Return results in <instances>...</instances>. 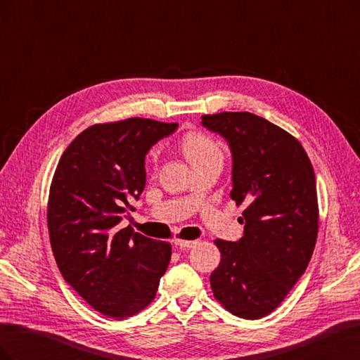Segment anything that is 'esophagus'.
<instances>
[{
  "instance_id": "34e87169",
  "label": "esophagus",
  "mask_w": 360,
  "mask_h": 360,
  "mask_svg": "<svg viewBox=\"0 0 360 360\" xmlns=\"http://www.w3.org/2000/svg\"><path fill=\"white\" fill-rule=\"evenodd\" d=\"M197 243L198 240H181V238H176V240H174V245L179 248H193Z\"/></svg>"
}]
</instances>
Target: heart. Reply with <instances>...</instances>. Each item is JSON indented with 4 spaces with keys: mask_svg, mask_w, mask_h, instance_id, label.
<instances>
[{
    "mask_svg": "<svg viewBox=\"0 0 360 360\" xmlns=\"http://www.w3.org/2000/svg\"><path fill=\"white\" fill-rule=\"evenodd\" d=\"M181 151L184 153V156L188 158V160L192 163V167L198 165V163L214 158V156H222V150L219 147V144L216 143L214 139H212L210 136H207L204 134L200 132H189L181 138L180 143ZM158 158V151L153 150L150 153V159L156 160Z\"/></svg>",
    "mask_w": 360,
    "mask_h": 360,
    "instance_id": "obj_1",
    "label": "heart"
}]
</instances>
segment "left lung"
Wrapping results in <instances>:
<instances>
[{"instance_id":"left-lung-1","label":"left lung","mask_w":360,"mask_h":360,"mask_svg":"<svg viewBox=\"0 0 360 360\" xmlns=\"http://www.w3.org/2000/svg\"><path fill=\"white\" fill-rule=\"evenodd\" d=\"M201 118L230 146V197L246 204L240 240H214L221 263L210 285L226 311L263 319L287 297L312 257L319 233L314 168L299 141L263 117L221 112Z\"/></svg>"}]
</instances>
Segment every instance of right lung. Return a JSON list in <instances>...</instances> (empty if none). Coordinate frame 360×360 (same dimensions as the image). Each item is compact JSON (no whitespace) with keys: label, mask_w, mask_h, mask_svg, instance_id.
<instances>
[{"label":"right lung","mask_w":360,"mask_h":360,"mask_svg":"<svg viewBox=\"0 0 360 360\" xmlns=\"http://www.w3.org/2000/svg\"><path fill=\"white\" fill-rule=\"evenodd\" d=\"M177 127L139 117L94 124L72 141L53 174L48 230L57 266L86 303L111 319L148 307L169 264V243L118 224L146 188L148 150Z\"/></svg>","instance_id":"obj_1"}]
</instances>
